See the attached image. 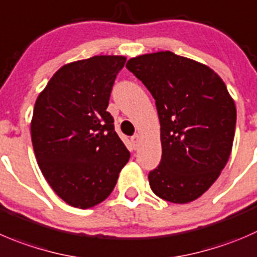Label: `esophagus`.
<instances>
[{
    "label": "esophagus",
    "instance_id": "obj_1",
    "mask_svg": "<svg viewBox=\"0 0 257 257\" xmlns=\"http://www.w3.org/2000/svg\"><path fill=\"white\" fill-rule=\"evenodd\" d=\"M139 141H141V136L139 134H136V136L132 137V143L134 144V147H138Z\"/></svg>",
    "mask_w": 257,
    "mask_h": 257
}]
</instances>
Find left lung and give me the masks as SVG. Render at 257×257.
<instances>
[{
  "instance_id": "obj_1",
  "label": "left lung",
  "mask_w": 257,
  "mask_h": 257,
  "mask_svg": "<svg viewBox=\"0 0 257 257\" xmlns=\"http://www.w3.org/2000/svg\"><path fill=\"white\" fill-rule=\"evenodd\" d=\"M126 69L156 100L162 159L152 191L172 203L202 196L225 168L236 126L235 101L208 66L171 51L132 57Z\"/></svg>"
}]
</instances>
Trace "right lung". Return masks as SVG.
<instances>
[{
  "instance_id": "add662e5",
  "label": "right lung",
  "mask_w": 257,
  "mask_h": 257,
  "mask_svg": "<svg viewBox=\"0 0 257 257\" xmlns=\"http://www.w3.org/2000/svg\"><path fill=\"white\" fill-rule=\"evenodd\" d=\"M124 56L66 64L37 96L31 120L35 156L47 183L73 207H94L111 193L128 149L106 108Z\"/></svg>"
}]
</instances>
